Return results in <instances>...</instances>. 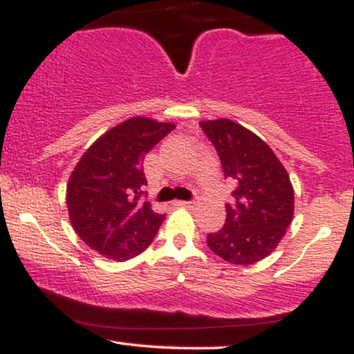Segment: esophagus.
<instances>
[{
    "label": "esophagus",
    "mask_w": 354,
    "mask_h": 354,
    "mask_svg": "<svg viewBox=\"0 0 354 354\" xmlns=\"http://www.w3.org/2000/svg\"><path fill=\"white\" fill-rule=\"evenodd\" d=\"M193 205V201H183V200H178V201H174V206H191Z\"/></svg>",
    "instance_id": "1"
}]
</instances>
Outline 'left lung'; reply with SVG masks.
I'll use <instances>...</instances> for the list:
<instances>
[{
  "instance_id": "1",
  "label": "left lung",
  "mask_w": 354,
  "mask_h": 354,
  "mask_svg": "<svg viewBox=\"0 0 354 354\" xmlns=\"http://www.w3.org/2000/svg\"><path fill=\"white\" fill-rule=\"evenodd\" d=\"M200 126L216 149L225 178L234 183L225 225L206 243L225 261L253 265L278 246L293 219L290 176L273 149L245 126L231 120Z\"/></svg>"
}]
</instances>
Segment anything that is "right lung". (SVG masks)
<instances>
[{
  "label": "right lung",
  "mask_w": 354,
  "mask_h": 354,
  "mask_svg": "<svg viewBox=\"0 0 354 354\" xmlns=\"http://www.w3.org/2000/svg\"><path fill=\"white\" fill-rule=\"evenodd\" d=\"M174 124L129 118L104 133L81 156L66 186L71 225L108 259H131L151 245L165 214L143 201L145 154Z\"/></svg>",
  "instance_id": "right-lung-1"
}]
</instances>
